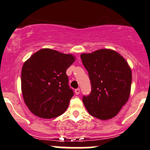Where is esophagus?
Returning a JSON list of instances; mask_svg holds the SVG:
<instances>
[{
  "label": "esophagus",
  "mask_w": 150,
  "mask_h": 150,
  "mask_svg": "<svg viewBox=\"0 0 150 150\" xmlns=\"http://www.w3.org/2000/svg\"><path fill=\"white\" fill-rule=\"evenodd\" d=\"M75 94L79 95V93H80V89H79V88H77V89H75Z\"/></svg>",
  "instance_id": "esophagus-1"
}]
</instances>
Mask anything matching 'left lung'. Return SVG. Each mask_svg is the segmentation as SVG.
Segmentation results:
<instances>
[{
	"label": "left lung",
	"instance_id": "left-lung-1",
	"mask_svg": "<svg viewBox=\"0 0 150 150\" xmlns=\"http://www.w3.org/2000/svg\"><path fill=\"white\" fill-rule=\"evenodd\" d=\"M81 59L92 88L91 94L83 97L88 112L100 120L116 116L131 93L132 74L127 62L111 49L81 53Z\"/></svg>",
	"mask_w": 150,
	"mask_h": 150
}]
</instances>
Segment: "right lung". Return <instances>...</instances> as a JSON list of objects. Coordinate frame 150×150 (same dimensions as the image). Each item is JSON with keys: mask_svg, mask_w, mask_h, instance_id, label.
Returning <instances> with one entry per match:
<instances>
[{"mask_svg": "<svg viewBox=\"0 0 150 150\" xmlns=\"http://www.w3.org/2000/svg\"><path fill=\"white\" fill-rule=\"evenodd\" d=\"M75 60L72 54L44 48L24 62L21 89L25 103L35 115L53 118L65 112L74 95L66 70Z\"/></svg>", "mask_w": 150, "mask_h": 150, "instance_id": "obj_1", "label": "right lung"}]
</instances>
